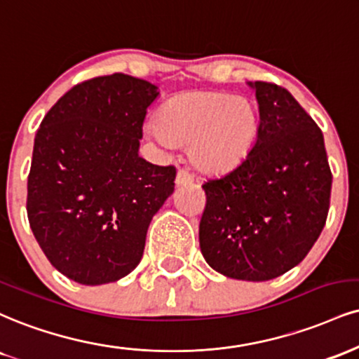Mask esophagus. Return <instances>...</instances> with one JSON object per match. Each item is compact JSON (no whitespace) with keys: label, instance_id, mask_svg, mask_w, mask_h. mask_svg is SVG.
<instances>
[{"label":"esophagus","instance_id":"34e87169","mask_svg":"<svg viewBox=\"0 0 359 359\" xmlns=\"http://www.w3.org/2000/svg\"><path fill=\"white\" fill-rule=\"evenodd\" d=\"M175 182H177V185H189L194 182V175L187 170V168H180V170L177 172Z\"/></svg>","mask_w":359,"mask_h":359}]
</instances>
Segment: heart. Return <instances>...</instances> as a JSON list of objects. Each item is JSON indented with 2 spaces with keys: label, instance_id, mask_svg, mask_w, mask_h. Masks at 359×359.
<instances>
[{
  "label": "heart",
  "instance_id": "b5f03b06",
  "mask_svg": "<svg viewBox=\"0 0 359 359\" xmlns=\"http://www.w3.org/2000/svg\"><path fill=\"white\" fill-rule=\"evenodd\" d=\"M259 114L254 103L229 93L201 92L172 98L152 133L163 144L191 145V158L204 172L222 174L243 163L256 144Z\"/></svg>",
  "mask_w": 359,
  "mask_h": 359
}]
</instances>
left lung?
Masks as SVG:
<instances>
[{
	"mask_svg": "<svg viewBox=\"0 0 359 359\" xmlns=\"http://www.w3.org/2000/svg\"><path fill=\"white\" fill-rule=\"evenodd\" d=\"M256 144L243 163L204 182L202 256L227 278L269 280L299 264L326 224L332 174L321 128L283 86L249 83Z\"/></svg>",
	"mask_w": 359,
	"mask_h": 359,
	"instance_id": "8db88e82",
	"label": "left lung"
}]
</instances>
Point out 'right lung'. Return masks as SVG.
Returning <instances> with one entry per match:
<instances>
[{"label":"right lung","instance_id":"1","mask_svg":"<svg viewBox=\"0 0 359 359\" xmlns=\"http://www.w3.org/2000/svg\"><path fill=\"white\" fill-rule=\"evenodd\" d=\"M157 86L114 73L75 85L34 137L27 210L51 266L97 286L132 273L147 229L174 192L175 167L138 155Z\"/></svg>","mask_w":359,"mask_h":359}]
</instances>
